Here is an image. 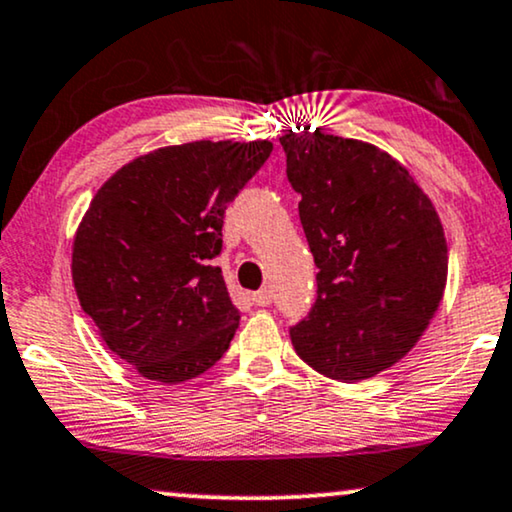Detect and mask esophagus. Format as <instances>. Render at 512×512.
Masks as SVG:
<instances>
[{
	"instance_id": "obj_1",
	"label": "esophagus",
	"mask_w": 512,
	"mask_h": 512,
	"mask_svg": "<svg viewBox=\"0 0 512 512\" xmlns=\"http://www.w3.org/2000/svg\"><path fill=\"white\" fill-rule=\"evenodd\" d=\"M271 300H274V293H271L269 288H262L257 290V293H252V302H255L257 307H269Z\"/></svg>"
}]
</instances>
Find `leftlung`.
<instances>
[{"instance_id":"obj_1","label":"left lung","mask_w":512,"mask_h":512,"mask_svg":"<svg viewBox=\"0 0 512 512\" xmlns=\"http://www.w3.org/2000/svg\"><path fill=\"white\" fill-rule=\"evenodd\" d=\"M281 146L319 269L312 312L290 340L326 378H373L411 352L442 302V222L409 170L378 146L319 127L288 129Z\"/></svg>"}]
</instances>
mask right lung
Wrapping results in <instances>:
<instances>
[{"mask_svg":"<svg viewBox=\"0 0 512 512\" xmlns=\"http://www.w3.org/2000/svg\"><path fill=\"white\" fill-rule=\"evenodd\" d=\"M271 141H191L139 155L96 191L73 241V283L101 340L148 380L198 378L241 312L222 269L224 210Z\"/></svg>","mask_w":512,"mask_h":512,"instance_id":"right-lung-1","label":"right lung"}]
</instances>
